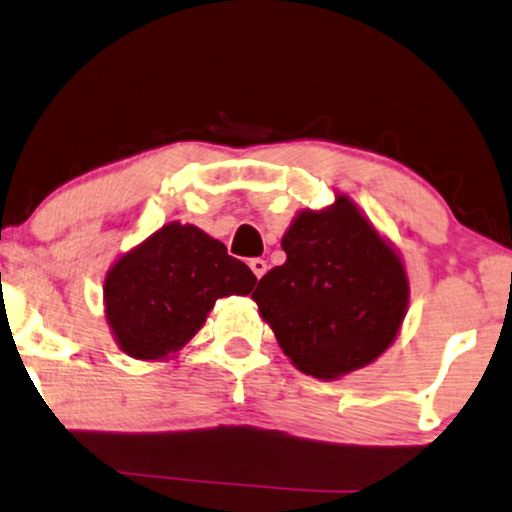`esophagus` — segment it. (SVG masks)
<instances>
[{
  "instance_id": "34e87169",
  "label": "esophagus",
  "mask_w": 512,
  "mask_h": 512,
  "mask_svg": "<svg viewBox=\"0 0 512 512\" xmlns=\"http://www.w3.org/2000/svg\"><path fill=\"white\" fill-rule=\"evenodd\" d=\"M250 269H252V274H255L257 278H262L264 274H267V262H264L262 257H252Z\"/></svg>"
}]
</instances>
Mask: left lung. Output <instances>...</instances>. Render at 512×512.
<instances>
[{"mask_svg": "<svg viewBox=\"0 0 512 512\" xmlns=\"http://www.w3.org/2000/svg\"><path fill=\"white\" fill-rule=\"evenodd\" d=\"M288 260L252 292L297 370L335 379L379 358L398 335L410 285L400 257L339 196L304 210L283 236Z\"/></svg>", "mask_w": 512, "mask_h": 512, "instance_id": "8db88e82", "label": "left lung"}]
</instances>
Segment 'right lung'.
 Listing matches in <instances>:
<instances>
[{
  "label": "right lung",
  "mask_w": 512,
  "mask_h": 512,
  "mask_svg": "<svg viewBox=\"0 0 512 512\" xmlns=\"http://www.w3.org/2000/svg\"><path fill=\"white\" fill-rule=\"evenodd\" d=\"M257 278L194 224L170 222L105 278V311L119 349L138 360L182 349L220 297L248 295Z\"/></svg>",
  "instance_id": "1"
}]
</instances>
